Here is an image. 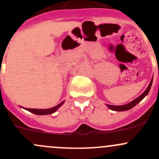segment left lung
Returning <instances> with one entry per match:
<instances>
[{
  "instance_id": "1",
  "label": "left lung",
  "mask_w": 159,
  "mask_h": 159,
  "mask_svg": "<svg viewBox=\"0 0 159 159\" xmlns=\"http://www.w3.org/2000/svg\"><path fill=\"white\" fill-rule=\"evenodd\" d=\"M152 81H151L150 84H149L148 87L147 88V89L145 91V92H144L142 94H141L139 98H137L136 99H134V101H132V102H131L130 103L127 104V105H118V106H116V105H107V106H108V108H110L111 110L116 111H128V110L131 109V108H132L133 107L135 106L138 103H139V102H140L141 101H142V99H143L144 98H145V96L148 94V93L149 92V90H150L151 87H152Z\"/></svg>"
}]
</instances>
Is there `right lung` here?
Instances as JSON below:
<instances>
[{"label": "right lung", "mask_w": 159, "mask_h": 159, "mask_svg": "<svg viewBox=\"0 0 159 159\" xmlns=\"http://www.w3.org/2000/svg\"><path fill=\"white\" fill-rule=\"evenodd\" d=\"M65 102H62L61 103H60L59 105H56V106L53 107L51 108H48V109H34V108H25L26 110H28V111L31 112V113L35 114V115H51V114L54 113Z\"/></svg>", "instance_id": "add662e5"}]
</instances>
